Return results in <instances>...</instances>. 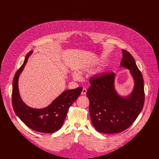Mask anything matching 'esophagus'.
Masks as SVG:
<instances>
[{"label": "esophagus", "instance_id": "obj_1", "mask_svg": "<svg viewBox=\"0 0 159 159\" xmlns=\"http://www.w3.org/2000/svg\"><path fill=\"white\" fill-rule=\"evenodd\" d=\"M86 93H87V89H85V88H84L83 89H82V95H85L86 94Z\"/></svg>", "mask_w": 159, "mask_h": 159}]
</instances>
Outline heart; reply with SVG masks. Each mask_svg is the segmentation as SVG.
I'll return each instance as SVG.
<instances>
[{"label": "heart", "mask_w": 159, "mask_h": 159, "mask_svg": "<svg viewBox=\"0 0 159 159\" xmlns=\"http://www.w3.org/2000/svg\"><path fill=\"white\" fill-rule=\"evenodd\" d=\"M74 78H78V75L74 74Z\"/></svg>", "instance_id": "1"}]
</instances>
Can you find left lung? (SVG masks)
Masks as SVG:
<instances>
[{"instance_id": "obj_1", "label": "left lung", "mask_w": 159, "mask_h": 159, "mask_svg": "<svg viewBox=\"0 0 159 159\" xmlns=\"http://www.w3.org/2000/svg\"><path fill=\"white\" fill-rule=\"evenodd\" d=\"M120 65L129 70L134 85L131 93L120 96L115 89L114 72L105 73L90 79L87 92L89 99L90 116L94 127L101 133H120L128 128L142 111L144 101V82L142 74L134 58L122 50Z\"/></svg>"}]
</instances>
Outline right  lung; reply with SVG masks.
<instances>
[{
    "label": "right lung",
    "mask_w": 159,
    "mask_h": 159,
    "mask_svg": "<svg viewBox=\"0 0 159 159\" xmlns=\"http://www.w3.org/2000/svg\"><path fill=\"white\" fill-rule=\"evenodd\" d=\"M32 53L33 51H31L26 55L23 64L14 75L12 93V107L16 115L28 127L41 133H54L61 127L69 107L80 96L82 87L65 90L48 106L43 109H34L27 106L20 96L18 80Z\"/></svg>",
    "instance_id": "add662e5"
}]
</instances>
